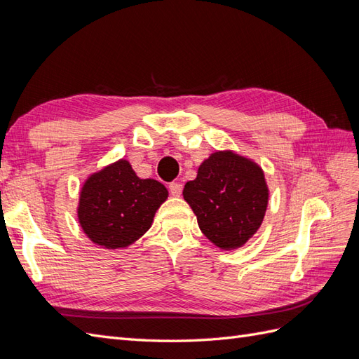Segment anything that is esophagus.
<instances>
[{
  "label": "esophagus",
  "mask_w": 359,
  "mask_h": 359,
  "mask_svg": "<svg viewBox=\"0 0 359 359\" xmlns=\"http://www.w3.org/2000/svg\"><path fill=\"white\" fill-rule=\"evenodd\" d=\"M169 191L172 196H180L182 191V184L181 182H170L169 184Z\"/></svg>",
  "instance_id": "1"
}]
</instances>
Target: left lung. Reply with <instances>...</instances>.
<instances>
[{
  "label": "left lung",
  "mask_w": 359,
  "mask_h": 359,
  "mask_svg": "<svg viewBox=\"0 0 359 359\" xmlns=\"http://www.w3.org/2000/svg\"><path fill=\"white\" fill-rule=\"evenodd\" d=\"M182 194L203 235L224 250L244 245L257 232L268 205L262 169L232 151L206 158Z\"/></svg>",
  "instance_id": "obj_1"
}]
</instances>
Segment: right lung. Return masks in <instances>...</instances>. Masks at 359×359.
I'll return each instance as SVG.
<instances>
[{
    "label": "right lung",
    "mask_w": 359,
    "mask_h": 359,
    "mask_svg": "<svg viewBox=\"0 0 359 359\" xmlns=\"http://www.w3.org/2000/svg\"><path fill=\"white\" fill-rule=\"evenodd\" d=\"M168 190L156 180H140L127 160L94 173L83 184L78 217L86 236L106 248H123L153 223Z\"/></svg>",
    "instance_id": "add662e5"
}]
</instances>
